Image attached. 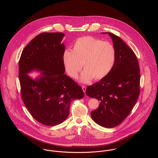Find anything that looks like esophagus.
Listing matches in <instances>:
<instances>
[{
	"label": "esophagus",
	"mask_w": 158,
	"mask_h": 158,
	"mask_svg": "<svg viewBox=\"0 0 158 158\" xmlns=\"http://www.w3.org/2000/svg\"><path fill=\"white\" fill-rule=\"evenodd\" d=\"M82 89L83 90V92L85 93L86 90V87L85 86H82Z\"/></svg>",
	"instance_id": "obj_1"
}]
</instances>
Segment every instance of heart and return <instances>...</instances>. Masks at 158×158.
I'll return each mask as SVG.
<instances>
[{
	"mask_svg": "<svg viewBox=\"0 0 158 158\" xmlns=\"http://www.w3.org/2000/svg\"><path fill=\"white\" fill-rule=\"evenodd\" d=\"M62 59L66 72L73 78L83 65L80 80L88 83L93 78L99 80L108 75L114 64L115 50L110 43L88 36L77 39L72 50L64 52Z\"/></svg>",
	"mask_w": 158,
	"mask_h": 158,
	"instance_id": "b5f03b06",
	"label": "heart"
}]
</instances>
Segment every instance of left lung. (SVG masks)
Here are the masks:
<instances>
[{"instance_id": "8db88e82", "label": "left lung", "mask_w": 158, "mask_h": 158, "mask_svg": "<svg viewBox=\"0 0 158 158\" xmlns=\"http://www.w3.org/2000/svg\"><path fill=\"white\" fill-rule=\"evenodd\" d=\"M108 34L115 50L114 66L105 78L88 86L86 94L100 101L98 108L90 113L94 121L113 128L127 118L135 105L140 94V69L133 50L120 37Z\"/></svg>"}]
</instances>
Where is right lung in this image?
<instances>
[{
  "label": "right lung",
  "mask_w": 158,
  "mask_h": 158,
  "mask_svg": "<svg viewBox=\"0 0 158 158\" xmlns=\"http://www.w3.org/2000/svg\"><path fill=\"white\" fill-rule=\"evenodd\" d=\"M63 33H42L23 50L19 63V76L23 103L32 117L47 126H55L66 120L70 105L82 98V88L64 74L61 42ZM33 69L43 71L33 81L27 75Z\"/></svg>",
  "instance_id": "obj_1"
}]
</instances>
